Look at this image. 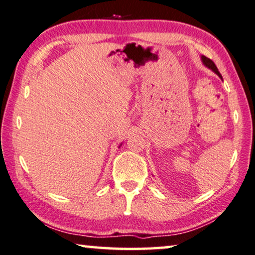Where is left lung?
I'll list each match as a JSON object with an SVG mask.
<instances>
[{
	"instance_id": "8db88e82",
	"label": "left lung",
	"mask_w": 255,
	"mask_h": 255,
	"mask_svg": "<svg viewBox=\"0 0 255 255\" xmlns=\"http://www.w3.org/2000/svg\"><path fill=\"white\" fill-rule=\"evenodd\" d=\"M201 61H202V63H204L206 66H207V68H209L210 70H213V71L215 72L216 75L219 76L221 79H222V76H221V73L219 72V70H217L215 63H214V62H213L212 60H210V58L206 57V56H201Z\"/></svg>"
}]
</instances>
